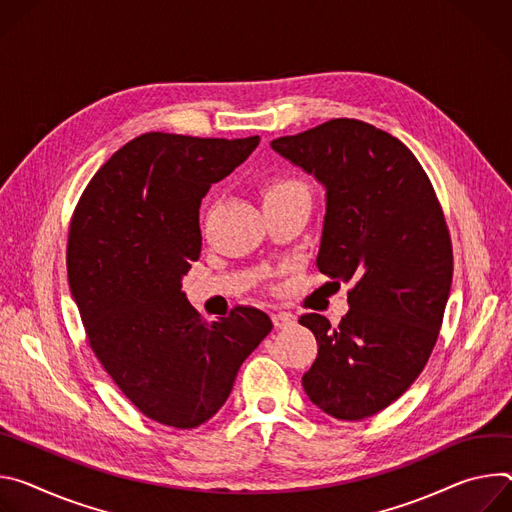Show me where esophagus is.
Returning a JSON list of instances; mask_svg holds the SVG:
<instances>
[{
    "instance_id": "esophagus-1",
    "label": "esophagus",
    "mask_w": 512,
    "mask_h": 512,
    "mask_svg": "<svg viewBox=\"0 0 512 512\" xmlns=\"http://www.w3.org/2000/svg\"><path fill=\"white\" fill-rule=\"evenodd\" d=\"M272 323H274V327H278V329H285V327H289V325L295 323V315H291V313H287V311H278V313L272 315Z\"/></svg>"
}]
</instances>
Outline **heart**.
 <instances>
[{
  "label": "heart",
  "instance_id": "obj_1",
  "mask_svg": "<svg viewBox=\"0 0 512 512\" xmlns=\"http://www.w3.org/2000/svg\"><path fill=\"white\" fill-rule=\"evenodd\" d=\"M264 203L289 201V199H309L305 185L293 175H276L262 185Z\"/></svg>",
  "mask_w": 512,
  "mask_h": 512
}]
</instances>
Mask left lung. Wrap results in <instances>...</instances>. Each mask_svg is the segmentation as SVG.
I'll return each mask as SVG.
<instances>
[{
	"label": "left lung",
	"mask_w": 512,
	"mask_h": 512,
	"mask_svg": "<svg viewBox=\"0 0 512 512\" xmlns=\"http://www.w3.org/2000/svg\"><path fill=\"white\" fill-rule=\"evenodd\" d=\"M270 146L325 189L319 272L356 282L339 325L299 319L319 346L303 388L329 417H372L415 382L437 342L453 274L443 211L415 154L366 122L329 120Z\"/></svg>",
	"instance_id": "8db88e82"
}]
</instances>
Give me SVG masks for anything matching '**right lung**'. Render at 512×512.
<instances>
[{"label":"right lung","instance_id":"obj_1","mask_svg":"<svg viewBox=\"0 0 512 512\" xmlns=\"http://www.w3.org/2000/svg\"><path fill=\"white\" fill-rule=\"evenodd\" d=\"M258 142L142 134L97 170L75 209L67 272L89 344L156 423L193 429L211 419L272 329L254 307L207 323L183 293L201 254V199Z\"/></svg>","mask_w":512,"mask_h":512}]
</instances>
